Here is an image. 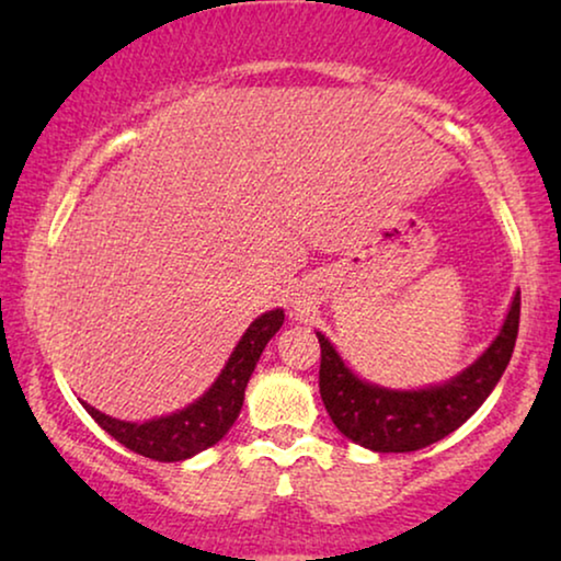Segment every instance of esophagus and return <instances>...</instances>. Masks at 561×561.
Listing matches in <instances>:
<instances>
[{
  "label": "esophagus",
  "instance_id": "obj_1",
  "mask_svg": "<svg viewBox=\"0 0 561 561\" xmlns=\"http://www.w3.org/2000/svg\"><path fill=\"white\" fill-rule=\"evenodd\" d=\"M313 294H311V286H301L294 288V294H290V311L296 313V317H309V311H313Z\"/></svg>",
  "mask_w": 561,
  "mask_h": 561
}]
</instances>
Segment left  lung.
Returning <instances> with one entry per match:
<instances>
[{
  "instance_id": "8db88e82",
  "label": "left lung",
  "mask_w": 561,
  "mask_h": 561,
  "mask_svg": "<svg viewBox=\"0 0 561 561\" xmlns=\"http://www.w3.org/2000/svg\"><path fill=\"white\" fill-rule=\"evenodd\" d=\"M518 317L520 290L513 294L495 340L474 363L449 380L411 390L359 378L332 340L317 332L321 344L319 393L327 413L350 442L370 451H416L444 439L485 403L503 378L516 347Z\"/></svg>"
}]
</instances>
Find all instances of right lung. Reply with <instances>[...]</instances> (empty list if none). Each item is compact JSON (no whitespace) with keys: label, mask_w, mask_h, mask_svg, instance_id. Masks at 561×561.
Listing matches in <instances>:
<instances>
[{"label":"right lung","mask_w":561,"mask_h":561,"mask_svg":"<svg viewBox=\"0 0 561 561\" xmlns=\"http://www.w3.org/2000/svg\"><path fill=\"white\" fill-rule=\"evenodd\" d=\"M283 319H286L283 309L260 313L244 329L240 342L234 344L232 355L221 367L217 380L196 401H191L179 411L148 421H125L106 416L87 401H81V405L112 439H117L122 447L135 451V455L150 457L156 462L191 459L198 451L214 447L232 428L242 411L244 388L252 378V370H255L265 344L283 327Z\"/></svg>","instance_id":"1"}]
</instances>
